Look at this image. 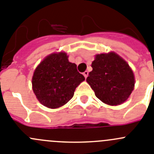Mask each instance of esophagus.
<instances>
[{
    "mask_svg": "<svg viewBox=\"0 0 154 154\" xmlns=\"http://www.w3.org/2000/svg\"><path fill=\"white\" fill-rule=\"evenodd\" d=\"M88 74H89V73H88V71H84V72L83 73V76H84V77H85V78H86V77H87Z\"/></svg>",
    "mask_w": 154,
    "mask_h": 154,
    "instance_id": "34e87169",
    "label": "esophagus"
}]
</instances>
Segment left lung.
Masks as SVG:
<instances>
[{"label": "left lung", "mask_w": 154, "mask_h": 154, "mask_svg": "<svg viewBox=\"0 0 154 154\" xmlns=\"http://www.w3.org/2000/svg\"><path fill=\"white\" fill-rule=\"evenodd\" d=\"M92 68L86 81L98 99L112 106L127 100L134 89L135 77L124 59L113 52L98 54Z\"/></svg>", "instance_id": "1"}]
</instances>
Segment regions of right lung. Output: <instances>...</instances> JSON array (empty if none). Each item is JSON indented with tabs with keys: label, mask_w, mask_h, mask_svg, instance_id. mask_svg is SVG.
Wrapping results in <instances>:
<instances>
[{
	"label": "right lung",
	"mask_w": 154,
	"mask_h": 154,
	"mask_svg": "<svg viewBox=\"0 0 154 154\" xmlns=\"http://www.w3.org/2000/svg\"><path fill=\"white\" fill-rule=\"evenodd\" d=\"M64 52L47 56L36 68L32 89L38 101L49 108H58L70 101L85 80L77 65L68 61Z\"/></svg>",
	"instance_id": "add662e5"
}]
</instances>
